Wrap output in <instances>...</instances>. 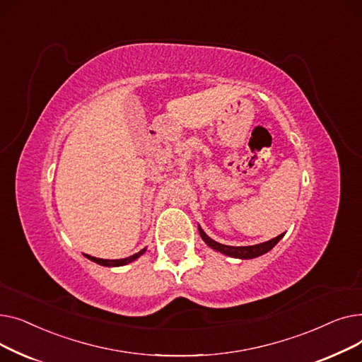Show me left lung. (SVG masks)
I'll return each mask as SVG.
<instances>
[{
    "mask_svg": "<svg viewBox=\"0 0 362 362\" xmlns=\"http://www.w3.org/2000/svg\"><path fill=\"white\" fill-rule=\"evenodd\" d=\"M198 230H199V235L202 238V240L210 246L211 250L220 252V254H224L227 257H232V258H239V259H252V258H257L259 255H264L267 254L269 251H272L274 246L277 245V242L284 236V233L279 235L277 238L272 239V240H267V242H262V243H258V245H251V246H229V245H223V243H218L216 240H213L210 236H208L202 229L201 226H198Z\"/></svg>",
    "mask_w": 362,
    "mask_h": 362,
    "instance_id": "1",
    "label": "left lung"
}]
</instances>
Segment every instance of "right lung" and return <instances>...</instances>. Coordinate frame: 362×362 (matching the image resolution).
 <instances>
[{
	"label": "right lung",
	"mask_w": 362,
	"mask_h": 362,
	"mask_svg": "<svg viewBox=\"0 0 362 362\" xmlns=\"http://www.w3.org/2000/svg\"><path fill=\"white\" fill-rule=\"evenodd\" d=\"M145 251H146V248L141 250L138 254H133V255H130V257H127V258H122V259H103V258H95V257H90V255H86V258L90 259V261H93V262L100 264V265H104V267H122V265L130 264L132 261L138 259L141 255L145 254Z\"/></svg>",
	"instance_id": "obj_1"
}]
</instances>
